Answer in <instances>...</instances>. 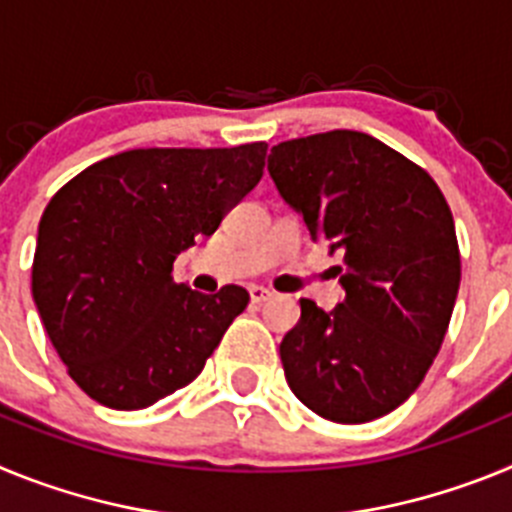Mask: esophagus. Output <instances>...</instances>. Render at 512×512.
Here are the masks:
<instances>
[{
  "label": "esophagus",
  "instance_id": "obj_1",
  "mask_svg": "<svg viewBox=\"0 0 512 512\" xmlns=\"http://www.w3.org/2000/svg\"><path fill=\"white\" fill-rule=\"evenodd\" d=\"M248 295H251L253 305H261V302L271 300V292L266 287H251L248 289Z\"/></svg>",
  "mask_w": 512,
  "mask_h": 512
}]
</instances>
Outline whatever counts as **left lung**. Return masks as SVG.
Wrapping results in <instances>:
<instances>
[{
    "label": "left lung",
    "mask_w": 512,
    "mask_h": 512,
    "mask_svg": "<svg viewBox=\"0 0 512 512\" xmlns=\"http://www.w3.org/2000/svg\"><path fill=\"white\" fill-rule=\"evenodd\" d=\"M269 174L312 241L341 253L346 300H300L279 346L289 390L333 423H366L408 400L441 348L461 282L446 197L382 140L330 130L284 140Z\"/></svg>",
    "instance_id": "left-lung-1"
}]
</instances>
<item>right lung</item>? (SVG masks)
<instances>
[{"mask_svg": "<svg viewBox=\"0 0 512 512\" xmlns=\"http://www.w3.org/2000/svg\"><path fill=\"white\" fill-rule=\"evenodd\" d=\"M264 156L266 143L135 148L53 194L33 300L71 379L99 405L140 410L187 387L246 310L243 287L200 295L171 269L259 184Z\"/></svg>", "mask_w": 512, "mask_h": 512, "instance_id": "1", "label": "right lung"}]
</instances>
